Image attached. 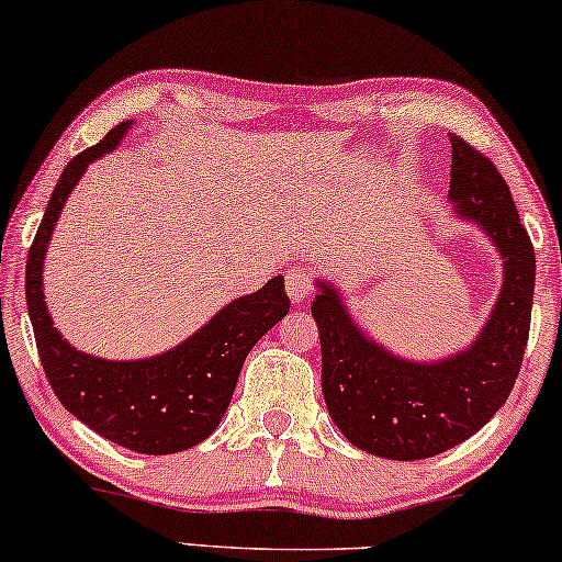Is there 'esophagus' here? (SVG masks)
Instances as JSON below:
<instances>
[{"label": "esophagus", "mask_w": 562, "mask_h": 562, "mask_svg": "<svg viewBox=\"0 0 562 562\" xmlns=\"http://www.w3.org/2000/svg\"><path fill=\"white\" fill-rule=\"evenodd\" d=\"M312 273L304 266H294L286 273V294L294 304H304L312 296Z\"/></svg>", "instance_id": "34e87169"}]
</instances>
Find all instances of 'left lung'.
<instances>
[{
	"label": "left lung",
	"mask_w": 562,
	"mask_h": 562,
	"mask_svg": "<svg viewBox=\"0 0 562 562\" xmlns=\"http://www.w3.org/2000/svg\"><path fill=\"white\" fill-rule=\"evenodd\" d=\"M450 143L456 214L481 225L504 258L502 294L471 348L414 363L363 335L333 283L319 281L312 302L329 417L356 448L389 460L440 456L479 432L509 398L529 337L532 240L491 158L458 135Z\"/></svg>",
	"instance_id": "1"
}]
</instances>
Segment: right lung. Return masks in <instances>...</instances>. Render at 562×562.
Returning a JSON list of instances; mask_svg holds the SVG:
<instances>
[{"label":"right lung","mask_w":562,"mask_h":562,"mask_svg":"<svg viewBox=\"0 0 562 562\" xmlns=\"http://www.w3.org/2000/svg\"><path fill=\"white\" fill-rule=\"evenodd\" d=\"M130 125L133 120L110 130L104 140L79 153L64 168L30 245L25 296L43 371L58 402L104 440L145 456H171L194 448L217 429L245 358L276 322L286 317L289 296L283 279L276 276L256 294L220 310L189 340L145 360L94 358L74 350L60 337L45 310V250L81 173L91 160L117 148Z\"/></svg>","instance_id":"right-lung-1"}]
</instances>
